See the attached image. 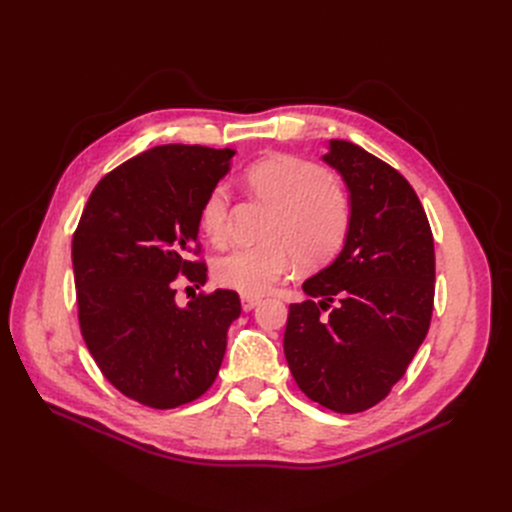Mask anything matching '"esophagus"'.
Here are the masks:
<instances>
[{
	"instance_id": "obj_1",
	"label": "esophagus",
	"mask_w": 512,
	"mask_h": 512,
	"mask_svg": "<svg viewBox=\"0 0 512 512\" xmlns=\"http://www.w3.org/2000/svg\"><path fill=\"white\" fill-rule=\"evenodd\" d=\"M240 303H242V309H245V311H253L261 303V299L259 297H247V294H245V297L240 299Z\"/></svg>"
}]
</instances>
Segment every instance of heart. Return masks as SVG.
<instances>
[{
    "label": "heart",
    "mask_w": 512,
    "mask_h": 512,
    "mask_svg": "<svg viewBox=\"0 0 512 512\" xmlns=\"http://www.w3.org/2000/svg\"><path fill=\"white\" fill-rule=\"evenodd\" d=\"M249 191L272 205L265 242L232 249L213 261L220 286L247 297H259L282 282L297 261L319 265L344 245L351 226V205L338 182L324 168L297 155H272L245 172ZM230 195L224 184L213 186L199 209L203 234L222 245L228 236Z\"/></svg>",
    "instance_id": "1"
}]
</instances>
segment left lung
Instances as JSON below:
<instances>
[{"label":"left lung","mask_w":512,"mask_h":512,"mask_svg":"<svg viewBox=\"0 0 512 512\" xmlns=\"http://www.w3.org/2000/svg\"><path fill=\"white\" fill-rule=\"evenodd\" d=\"M324 161L351 195V226L338 257L305 280L311 299L290 305L284 355L311 400L361 413L388 396L425 340L434 236L413 186L386 161L340 139Z\"/></svg>","instance_id":"obj_1"}]
</instances>
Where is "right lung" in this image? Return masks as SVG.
Segmentation results:
<instances>
[{
	"label": "right lung",
	"instance_id": "add662e5",
	"mask_svg": "<svg viewBox=\"0 0 512 512\" xmlns=\"http://www.w3.org/2000/svg\"><path fill=\"white\" fill-rule=\"evenodd\" d=\"M234 149L159 145L105 174L72 238L78 324L101 373L124 396L174 409L205 394L240 315L234 290L176 305L174 280L205 284L199 209ZM199 288V286H197Z\"/></svg>",
	"mask_w": 512,
	"mask_h": 512
}]
</instances>
